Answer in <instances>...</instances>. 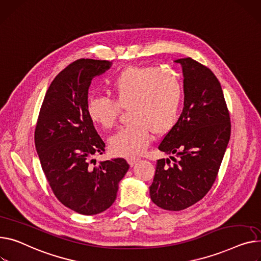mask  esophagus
<instances>
[{
	"instance_id": "obj_1",
	"label": "esophagus",
	"mask_w": 261,
	"mask_h": 261,
	"mask_svg": "<svg viewBox=\"0 0 261 261\" xmlns=\"http://www.w3.org/2000/svg\"><path fill=\"white\" fill-rule=\"evenodd\" d=\"M127 161L129 162L130 166L132 167V166H134L138 161H140V158H136V156H131V158H128V159H127Z\"/></svg>"
}]
</instances>
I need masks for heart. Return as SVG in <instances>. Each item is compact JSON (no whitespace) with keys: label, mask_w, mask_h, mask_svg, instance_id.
<instances>
[{"label":"heart","mask_w":261,"mask_h":261,"mask_svg":"<svg viewBox=\"0 0 261 261\" xmlns=\"http://www.w3.org/2000/svg\"><path fill=\"white\" fill-rule=\"evenodd\" d=\"M108 96L87 101V114L94 124L109 130L115 126L120 108L129 109L132 123L110 138V148L120 156L141 154L150 144L152 133L163 134L176 124L182 99L178 79L159 67H131L110 82Z\"/></svg>","instance_id":"1"}]
</instances>
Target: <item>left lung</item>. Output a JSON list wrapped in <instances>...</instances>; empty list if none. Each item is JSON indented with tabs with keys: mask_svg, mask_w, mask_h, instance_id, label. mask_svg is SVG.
Wrapping results in <instances>:
<instances>
[{
	"mask_svg": "<svg viewBox=\"0 0 261 261\" xmlns=\"http://www.w3.org/2000/svg\"><path fill=\"white\" fill-rule=\"evenodd\" d=\"M174 62L182 67L184 109L159 149L176 159L156 162L150 196L162 209L180 211L212 188L230 141L231 123L220 83L210 69L191 58Z\"/></svg>",
	"mask_w": 261,
	"mask_h": 261,
	"instance_id": "left-lung-1",
	"label": "left lung"
}]
</instances>
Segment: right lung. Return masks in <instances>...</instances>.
<instances>
[{
  "instance_id": "1",
  "label": "right lung",
  "mask_w": 261,
  "mask_h": 261,
  "mask_svg": "<svg viewBox=\"0 0 261 261\" xmlns=\"http://www.w3.org/2000/svg\"><path fill=\"white\" fill-rule=\"evenodd\" d=\"M112 63L81 59L52 81L45 94L34 143L52 192L69 209L95 215L112 205L118 182L129 169L124 159L99 162L105 143L87 114L88 89L94 76Z\"/></svg>"
}]
</instances>
